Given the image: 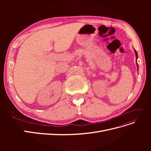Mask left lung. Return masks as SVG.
Segmentation results:
<instances>
[{
    "mask_svg": "<svg viewBox=\"0 0 151 151\" xmlns=\"http://www.w3.org/2000/svg\"><path fill=\"white\" fill-rule=\"evenodd\" d=\"M134 51H135V55H136V58H138V55H137V51L135 50H134ZM137 61V60H136ZM137 68H138V70H139V65H138V64H137Z\"/></svg>",
    "mask_w": 151,
    "mask_h": 151,
    "instance_id": "obj_1",
    "label": "left lung"
}]
</instances>
